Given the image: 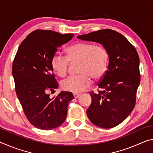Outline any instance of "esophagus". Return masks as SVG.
I'll return each instance as SVG.
<instances>
[{"instance_id":"34e87169","label":"esophagus","mask_w":153,"mask_h":153,"mask_svg":"<svg viewBox=\"0 0 153 153\" xmlns=\"http://www.w3.org/2000/svg\"><path fill=\"white\" fill-rule=\"evenodd\" d=\"M79 96H80V94H77V93H74V98H75V99L78 98Z\"/></svg>"}]
</instances>
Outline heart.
<instances>
[{
    "label": "heart",
    "instance_id": "b5f03b06",
    "mask_svg": "<svg viewBox=\"0 0 153 153\" xmlns=\"http://www.w3.org/2000/svg\"><path fill=\"white\" fill-rule=\"evenodd\" d=\"M67 57L56 53L52 58L51 65L53 70L60 77L66 76L69 61L79 62V75L70 76L61 82L65 91L80 93L91 84V77L99 79L107 71L109 54L102 46L90 43L77 42L67 48Z\"/></svg>",
    "mask_w": 153,
    "mask_h": 153
}]
</instances>
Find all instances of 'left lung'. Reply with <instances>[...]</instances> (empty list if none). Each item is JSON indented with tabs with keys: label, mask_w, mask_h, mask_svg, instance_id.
I'll return each mask as SVG.
<instances>
[{
	"label": "left lung",
	"mask_w": 153,
	"mask_h": 153,
	"mask_svg": "<svg viewBox=\"0 0 153 153\" xmlns=\"http://www.w3.org/2000/svg\"><path fill=\"white\" fill-rule=\"evenodd\" d=\"M77 37L99 43L108 51V70L98 84L101 91L90 93L92 103L86 114L97 127L105 129L116 127L126 119L135 107L140 82L139 56L124 36L111 29Z\"/></svg>",
	"instance_id": "obj_1"
}]
</instances>
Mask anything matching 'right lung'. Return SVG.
Instances as JSON below:
<instances>
[{
	"mask_svg": "<svg viewBox=\"0 0 153 153\" xmlns=\"http://www.w3.org/2000/svg\"><path fill=\"white\" fill-rule=\"evenodd\" d=\"M74 34L62 35L47 30L29 34L18 48L12 66L16 92L26 118L42 130L55 129L66 119L70 92L61 91L51 98L59 87L51 60L57 48L67 43Z\"/></svg>",
	"mask_w": 153,
	"mask_h": 153,
	"instance_id": "right-lung-1",
	"label": "right lung"
}]
</instances>
